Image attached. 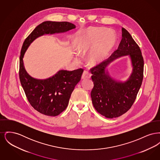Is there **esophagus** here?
Wrapping results in <instances>:
<instances>
[{"label": "esophagus", "instance_id": "34e87169", "mask_svg": "<svg viewBox=\"0 0 160 160\" xmlns=\"http://www.w3.org/2000/svg\"><path fill=\"white\" fill-rule=\"evenodd\" d=\"M91 77V74L86 70L84 71L83 73L82 74V79H86V78H90Z\"/></svg>", "mask_w": 160, "mask_h": 160}]
</instances>
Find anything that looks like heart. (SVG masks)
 Returning <instances> with one entry per match:
<instances>
[{"label":"heart","instance_id":"b5f03b06","mask_svg":"<svg viewBox=\"0 0 160 160\" xmlns=\"http://www.w3.org/2000/svg\"><path fill=\"white\" fill-rule=\"evenodd\" d=\"M116 35L112 31L103 28H93L84 30L80 34L76 46L78 53H85L92 49L88 61L93 65L104 61L116 41ZM76 60L79 59L77 57Z\"/></svg>","mask_w":160,"mask_h":160}]
</instances>
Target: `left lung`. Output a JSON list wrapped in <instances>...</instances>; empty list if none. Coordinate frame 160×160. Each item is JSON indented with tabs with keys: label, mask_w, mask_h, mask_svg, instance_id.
I'll use <instances>...</instances> for the list:
<instances>
[{
	"label": "left lung",
	"mask_w": 160,
	"mask_h": 160,
	"mask_svg": "<svg viewBox=\"0 0 160 160\" xmlns=\"http://www.w3.org/2000/svg\"><path fill=\"white\" fill-rule=\"evenodd\" d=\"M128 55L132 72L125 82L115 80L109 76L107 67L113 61ZM144 61L140 47L129 32L122 28V39L112 55L106 61L91 69L94 86L91 98L95 110L107 118H118L132 106L143 78Z\"/></svg>",
	"instance_id": "1"
}]
</instances>
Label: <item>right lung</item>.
Masks as SVG:
<instances>
[{"mask_svg": "<svg viewBox=\"0 0 160 160\" xmlns=\"http://www.w3.org/2000/svg\"><path fill=\"white\" fill-rule=\"evenodd\" d=\"M75 28L74 24L67 22L46 21L36 27L23 42L20 56V83L31 106L42 114L56 116L66 109L71 95L81 79L83 69L59 70L51 77L37 79L26 71L24 55L31 43L38 37L46 34L63 33Z\"/></svg>", "mask_w": 160, "mask_h": 160, "instance_id": "add662e5", "label": "right lung"}]
</instances>
